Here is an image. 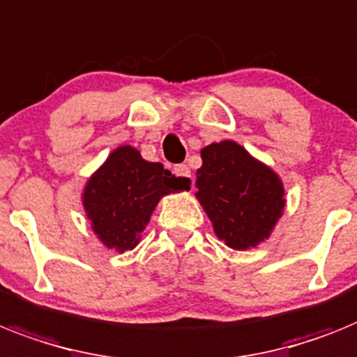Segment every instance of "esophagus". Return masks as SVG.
<instances>
[{
  "instance_id": "obj_1",
  "label": "esophagus",
  "mask_w": 357,
  "mask_h": 357,
  "mask_svg": "<svg viewBox=\"0 0 357 357\" xmlns=\"http://www.w3.org/2000/svg\"><path fill=\"white\" fill-rule=\"evenodd\" d=\"M173 173H175V175L178 176L185 185L191 184V172H190V167L185 166V164H178V166L173 167Z\"/></svg>"
}]
</instances>
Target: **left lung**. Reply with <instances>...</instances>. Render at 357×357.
I'll list each match as a JSON object with an SVG mask.
<instances>
[{
	"mask_svg": "<svg viewBox=\"0 0 357 357\" xmlns=\"http://www.w3.org/2000/svg\"><path fill=\"white\" fill-rule=\"evenodd\" d=\"M200 158L195 197L215 235L238 252L257 248L287 206L281 176L234 140L202 147Z\"/></svg>",
	"mask_w": 357,
	"mask_h": 357,
	"instance_id": "8db88e82",
	"label": "left lung"
}]
</instances>
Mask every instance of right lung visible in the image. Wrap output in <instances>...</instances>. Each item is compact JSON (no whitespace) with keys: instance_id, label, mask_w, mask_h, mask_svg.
I'll use <instances>...</instances> for the list:
<instances>
[{"instance_id":"1","label":"right lung","mask_w":357,"mask_h":357,"mask_svg":"<svg viewBox=\"0 0 357 357\" xmlns=\"http://www.w3.org/2000/svg\"><path fill=\"white\" fill-rule=\"evenodd\" d=\"M184 190L190 185L160 162H147L132 146H120L87 178L82 204L100 243L123 253L140 243L162 197Z\"/></svg>"}]
</instances>
